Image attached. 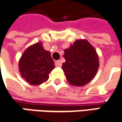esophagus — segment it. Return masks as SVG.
I'll return each instance as SVG.
<instances>
[{
	"label": "esophagus",
	"instance_id": "obj_1",
	"mask_svg": "<svg viewBox=\"0 0 122 122\" xmlns=\"http://www.w3.org/2000/svg\"><path fill=\"white\" fill-rule=\"evenodd\" d=\"M55 65L56 66H59V67H61L62 66V62L60 60H57L55 63Z\"/></svg>",
	"mask_w": 122,
	"mask_h": 122
}]
</instances>
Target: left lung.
I'll use <instances>...</instances> for the list:
<instances>
[{
	"mask_svg": "<svg viewBox=\"0 0 122 122\" xmlns=\"http://www.w3.org/2000/svg\"><path fill=\"white\" fill-rule=\"evenodd\" d=\"M62 70L68 83L83 86L96 76L99 59L95 48L86 39H77L64 49Z\"/></svg>",
	"mask_w": 122,
	"mask_h": 122,
	"instance_id": "left-lung-1",
	"label": "left lung"
}]
</instances>
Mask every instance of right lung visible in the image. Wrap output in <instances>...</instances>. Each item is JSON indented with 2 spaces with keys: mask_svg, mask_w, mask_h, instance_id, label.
<instances>
[{
  "mask_svg": "<svg viewBox=\"0 0 122 122\" xmlns=\"http://www.w3.org/2000/svg\"><path fill=\"white\" fill-rule=\"evenodd\" d=\"M21 77L32 86L47 81L49 74L55 67L50 52L45 50L41 42L29 46L19 60Z\"/></svg>",
  "mask_w": 122,
  "mask_h": 122,
  "instance_id": "add662e5",
  "label": "right lung"
}]
</instances>
